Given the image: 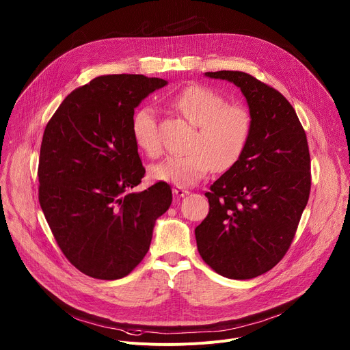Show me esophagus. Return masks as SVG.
<instances>
[{"label":"esophagus","instance_id":"34e87169","mask_svg":"<svg viewBox=\"0 0 350 350\" xmlns=\"http://www.w3.org/2000/svg\"><path fill=\"white\" fill-rule=\"evenodd\" d=\"M173 193H174L176 196H178V198H183V196L188 195L189 192H188L187 189H184L183 187H174V188H173Z\"/></svg>","mask_w":350,"mask_h":350}]
</instances>
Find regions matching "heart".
<instances>
[{
    "label": "heart",
    "instance_id": "heart-1",
    "mask_svg": "<svg viewBox=\"0 0 350 350\" xmlns=\"http://www.w3.org/2000/svg\"><path fill=\"white\" fill-rule=\"evenodd\" d=\"M195 131L191 135L189 152L167 157L149 167V177L174 185H193L215 167L226 170L235 165L249 141L252 118L241 105L226 104L224 98L204 85H189L177 92L170 101ZM130 130L135 145L149 158L162 152L157 119L152 108L141 107L133 116Z\"/></svg>",
    "mask_w": 350,
    "mask_h": 350
}]
</instances>
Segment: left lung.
Listing matches in <instances>:
<instances>
[{
    "mask_svg": "<svg viewBox=\"0 0 350 350\" xmlns=\"http://www.w3.org/2000/svg\"><path fill=\"white\" fill-rule=\"evenodd\" d=\"M235 84L252 129L243 154L205 193L209 215L195 228L198 252L216 273L249 280L286 254L310 193L306 133L286 98L243 72H206Z\"/></svg>",
    "mask_w": 350,
    "mask_h": 350,
    "instance_id": "left-lung-1",
    "label": "left lung"
}]
</instances>
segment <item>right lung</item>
Segmentation results:
<instances>
[{
    "label": "right lung",
    "instance_id": "obj_1",
    "mask_svg": "<svg viewBox=\"0 0 350 350\" xmlns=\"http://www.w3.org/2000/svg\"><path fill=\"white\" fill-rule=\"evenodd\" d=\"M167 84L142 75L99 76L72 91L48 122L38 201L66 259L98 280L126 277L146 255L155 221L172 205L145 174L130 123L144 98Z\"/></svg>",
    "mask_w": 350,
    "mask_h": 350
}]
</instances>
